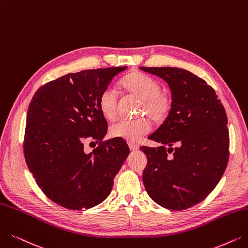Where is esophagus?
Returning <instances> with one entry per match:
<instances>
[{
	"label": "esophagus",
	"mask_w": 248,
	"mask_h": 248,
	"mask_svg": "<svg viewBox=\"0 0 248 248\" xmlns=\"http://www.w3.org/2000/svg\"><path fill=\"white\" fill-rule=\"evenodd\" d=\"M128 146H129L130 151H132V152H135V151L138 150V148H140V146H138L135 143H132V142H128Z\"/></svg>",
	"instance_id": "esophagus-1"
}]
</instances>
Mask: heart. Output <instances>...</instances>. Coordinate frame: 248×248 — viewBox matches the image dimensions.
<instances>
[{
  "label": "heart",
  "mask_w": 248,
  "mask_h": 248,
  "mask_svg": "<svg viewBox=\"0 0 248 248\" xmlns=\"http://www.w3.org/2000/svg\"><path fill=\"white\" fill-rule=\"evenodd\" d=\"M125 90L141 100L140 114L147 115L154 121L160 122L170 113L171 97L162 93V86L155 79L140 72H134L123 78L121 82ZM119 93L116 88L108 86L98 98V108L108 120H114L118 112ZM151 122L145 118L135 120L118 121L111 125L110 135L130 142H135L151 131Z\"/></svg>",
  "instance_id": "heart-1"
}]
</instances>
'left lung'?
I'll return each instance as SVG.
<instances>
[{
	"instance_id": "obj_1",
	"label": "left lung",
	"mask_w": 248,
	"mask_h": 248,
	"mask_svg": "<svg viewBox=\"0 0 248 248\" xmlns=\"http://www.w3.org/2000/svg\"><path fill=\"white\" fill-rule=\"evenodd\" d=\"M140 68L164 79L172 98L169 115L148 136L161 146L140 147L147 157L144 187L155 202L168 210L189 209L214 190L226 170L229 158L226 111L214 88L193 73L174 67ZM175 142L180 145L169 157Z\"/></svg>"
}]
</instances>
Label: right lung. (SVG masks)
Masks as SVG:
<instances>
[{
  "instance_id": "add662e5",
  "label": "right lung",
  "mask_w": 248,
  "mask_h": 248,
  "mask_svg": "<svg viewBox=\"0 0 248 248\" xmlns=\"http://www.w3.org/2000/svg\"><path fill=\"white\" fill-rule=\"evenodd\" d=\"M127 66L69 73L39 87L29 104L23 151L36 184L69 210L91 209L110 194L130 153L120 138L102 141L108 123L98 98ZM99 146L84 153V141Z\"/></svg>"
}]
</instances>
